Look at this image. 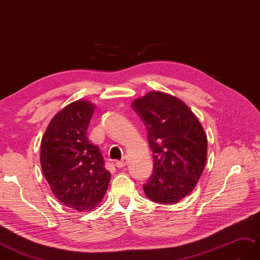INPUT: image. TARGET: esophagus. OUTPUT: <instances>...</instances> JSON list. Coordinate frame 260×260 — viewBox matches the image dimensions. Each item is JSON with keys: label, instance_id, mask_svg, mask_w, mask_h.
<instances>
[{"label": "esophagus", "instance_id": "esophagus-1", "mask_svg": "<svg viewBox=\"0 0 260 260\" xmlns=\"http://www.w3.org/2000/svg\"><path fill=\"white\" fill-rule=\"evenodd\" d=\"M115 165H116V167H118V168H122V167H124V166L126 165V160H125V159L117 160V161H115Z\"/></svg>", "mask_w": 260, "mask_h": 260}]
</instances>
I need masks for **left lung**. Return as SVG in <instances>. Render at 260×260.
Wrapping results in <instances>:
<instances>
[{"label": "left lung", "mask_w": 260, "mask_h": 260, "mask_svg": "<svg viewBox=\"0 0 260 260\" xmlns=\"http://www.w3.org/2000/svg\"><path fill=\"white\" fill-rule=\"evenodd\" d=\"M133 110L147 131L153 152L152 176L145 195L159 204H176L190 194L204 171L207 136L184 102L152 90L133 102Z\"/></svg>", "instance_id": "obj_1"}]
</instances>
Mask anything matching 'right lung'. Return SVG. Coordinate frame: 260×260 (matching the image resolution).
I'll use <instances>...</instances> for the list:
<instances>
[{"instance_id":"obj_1","label":"right lung","mask_w":260,"mask_h":260,"mask_svg":"<svg viewBox=\"0 0 260 260\" xmlns=\"http://www.w3.org/2000/svg\"><path fill=\"white\" fill-rule=\"evenodd\" d=\"M95 105L76 101L59 111L41 142V166L51 190L65 206L88 212L107 190L111 174L86 131Z\"/></svg>"}]
</instances>
